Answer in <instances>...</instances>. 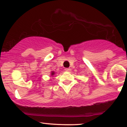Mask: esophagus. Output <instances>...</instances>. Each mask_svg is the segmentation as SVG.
Masks as SVG:
<instances>
[{"label":"esophagus","instance_id":"1","mask_svg":"<svg viewBox=\"0 0 127 127\" xmlns=\"http://www.w3.org/2000/svg\"><path fill=\"white\" fill-rule=\"evenodd\" d=\"M64 70H65V71H70L71 69H70V68H65Z\"/></svg>","mask_w":127,"mask_h":127}]
</instances>
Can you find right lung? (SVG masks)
I'll return each mask as SVG.
<instances>
[{"label": "right lung", "instance_id": "obj_1", "mask_svg": "<svg viewBox=\"0 0 127 127\" xmlns=\"http://www.w3.org/2000/svg\"><path fill=\"white\" fill-rule=\"evenodd\" d=\"M54 71H52V73H51V75H54Z\"/></svg>", "mask_w": 127, "mask_h": 127}]
</instances>
